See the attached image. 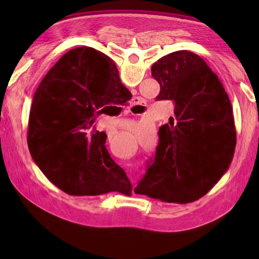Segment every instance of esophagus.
Wrapping results in <instances>:
<instances>
[{"label": "esophagus", "instance_id": "obj_1", "mask_svg": "<svg viewBox=\"0 0 259 259\" xmlns=\"http://www.w3.org/2000/svg\"><path fill=\"white\" fill-rule=\"evenodd\" d=\"M142 104H143V99L139 97H136L133 102V106H136V105H142Z\"/></svg>", "mask_w": 259, "mask_h": 259}]
</instances>
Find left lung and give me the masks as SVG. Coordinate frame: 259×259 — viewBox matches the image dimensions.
<instances>
[{
  "instance_id": "obj_1",
  "label": "left lung",
  "mask_w": 259,
  "mask_h": 259,
  "mask_svg": "<svg viewBox=\"0 0 259 259\" xmlns=\"http://www.w3.org/2000/svg\"><path fill=\"white\" fill-rule=\"evenodd\" d=\"M157 100L175 103L170 124L159 130L154 160L136 194L162 202L190 203L216 185L233 160L236 133L229 95L200 56L181 50L152 66Z\"/></svg>"
}]
</instances>
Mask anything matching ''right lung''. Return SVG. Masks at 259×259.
<instances>
[{"label":"right lung","instance_id":"add662e5","mask_svg":"<svg viewBox=\"0 0 259 259\" xmlns=\"http://www.w3.org/2000/svg\"><path fill=\"white\" fill-rule=\"evenodd\" d=\"M129 93L114 61L94 48L69 50L47 73L30 106L27 143L54 185L74 196L131 194L124 170L105 147L106 134L94 125L104 106L125 103Z\"/></svg>","mask_w":259,"mask_h":259}]
</instances>
